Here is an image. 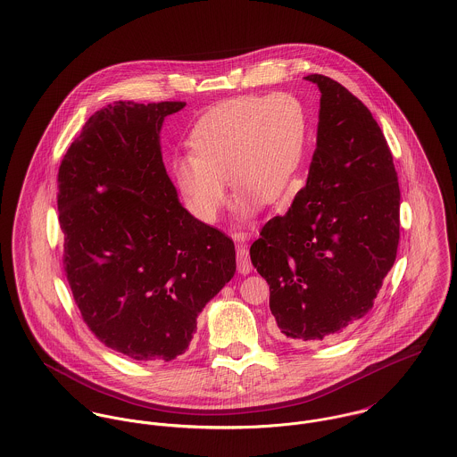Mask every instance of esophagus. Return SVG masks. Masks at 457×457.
Returning a JSON list of instances; mask_svg holds the SVG:
<instances>
[{
	"instance_id": "34e87169",
	"label": "esophagus",
	"mask_w": 457,
	"mask_h": 457,
	"mask_svg": "<svg viewBox=\"0 0 457 457\" xmlns=\"http://www.w3.org/2000/svg\"><path fill=\"white\" fill-rule=\"evenodd\" d=\"M237 270L241 274H248L252 272L253 265H252V259H250V252H248V246L243 245V239H241V245H237Z\"/></svg>"
}]
</instances>
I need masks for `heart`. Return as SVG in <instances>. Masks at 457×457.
Wrapping results in <instances>:
<instances>
[{
	"label": "heart",
	"instance_id": "obj_1",
	"mask_svg": "<svg viewBox=\"0 0 457 457\" xmlns=\"http://www.w3.org/2000/svg\"><path fill=\"white\" fill-rule=\"evenodd\" d=\"M308 114L290 93L225 100L207 111L192 131V154L176 162L178 188L204 221H214L227 204V185L250 218L262 198L281 195L295 176L308 144Z\"/></svg>",
	"mask_w": 457,
	"mask_h": 457
}]
</instances>
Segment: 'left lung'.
I'll return each instance as SVG.
<instances>
[{
  "mask_svg": "<svg viewBox=\"0 0 457 457\" xmlns=\"http://www.w3.org/2000/svg\"><path fill=\"white\" fill-rule=\"evenodd\" d=\"M304 79L322 93L308 181L250 248L276 324L301 345L345 330L373 308L395 261L401 196L370 109L330 77Z\"/></svg>",
  "mask_w": 457,
  "mask_h": 457,
  "instance_id": "obj_1",
  "label": "left lung"
}]
</instances>
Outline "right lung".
<instances>
[{"instance_id": "right-lung-1", "label": "right lung", "mask_w": 457, "mask_h": 457, "mask_svg": "<svg viewBox=\"0 0 457 457\" xmlns=\"http://www.w3.org/2000/svg\"><path fill=\"white\" fill-rule=\"evenodd\" d=\"M185 102H114L60 167L66 278L91 332L133 361L185 353L204 306L236 272L230 237L179 202L160 131Z\"/></svg>"}]
</instances>
